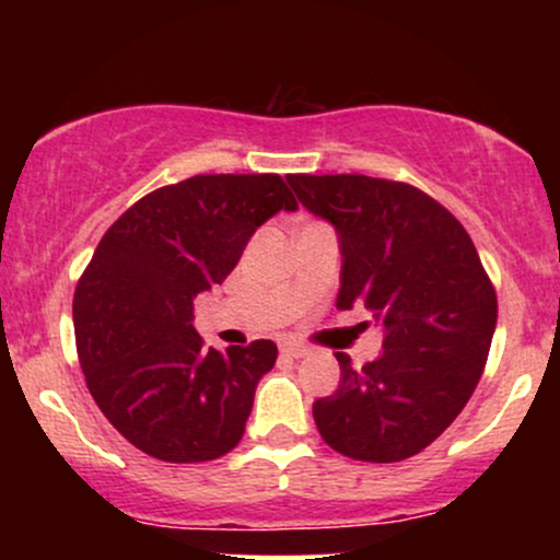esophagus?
I'll return each mask as SVG.
<instances>
[{
    "label": "esophagus",
    "instance_id": "esophagus-1",
    "mask_svg": "<svg viewBox=\"0 0 560 560\" xmlns=\"http://www.w3.org/2000/svg\"><path fill=\"white\" fill-rule=\"evenodd\" d=\"M281 352H284V355H289V358H305L307 352H311V347H305L300 342H284V345H281Z\"/></svg>",
    "mask_w": 560,
    "mask_h": 560
}]
</instances>
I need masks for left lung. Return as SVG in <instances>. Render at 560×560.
<instances>
[{"label":"left lung","mask_w":560,"mask_h":560,"mask_svg":"<svg viewBox=\"0 0 560 560\" xmlns=\"http://www.w3.org/2000/svg\"><path fill=\"white\" fill-rule=\"evenodd\" d=\"M342 244L339 311L384 326L382 355L337 352L342 382L313 402L324 442L369 464L421 453L464 410L490 355L498 294L460 221L419 186L361 173L287 176Z\"/></svg>","instance_id":"1"}]
</instances>
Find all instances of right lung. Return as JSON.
Returning <instances> with one entry per match:
<instances>
[{"label":"right lung","mask_w":560,"mask_h":560,"mask_svg":"<svg viewBox=\"0 0 560 560\" xmlns=\"http://www.w3.org/2000/svg\"><path fill=\"white\" fill-rule=\"evenodd\" d=\"M279 210H298L279 173H202L141 197L96 244L73 294L75 347L94 402L141 453L199 464L240 445L279 350L205 347L195 298Z\"/></svg>","instance_id":"1"}]
</instances>
